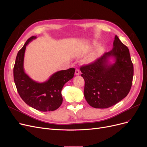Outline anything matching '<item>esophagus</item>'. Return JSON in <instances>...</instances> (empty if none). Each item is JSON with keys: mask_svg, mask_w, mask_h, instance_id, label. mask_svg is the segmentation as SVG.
Wrapping results in <instances>:
<instances>
[{"mask_svg": "<svg viewBox=\"0 0 147 147\" xmlns=\"http://www.w3.org/2000/svg\"><path fill=\"white\" fill-rule=\"evenodd\" d=\"M75 74L76 75H80V70L78 69H75Z\"/></svg>", "mask_w": 147, "mask_h": 147, "instance_id": "esophagus-1", "label": "esophagus"}]
</instances>
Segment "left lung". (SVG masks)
Returning <instances> with one entry per match:
<instances>
[{"mask_svg":"<svg viewBox=\"0 0 147 147\" xmlns=\"http://www.w3.org/2000/svg\"><path fill=\"white\" fill-rule=\"evenodd\" d=\"M113 47L94 63L80 67L84 97L96 109H107L117 104L126 97L132 86L134 67L129 49L117 35ZM111 57L114 58L112 64L109 61Z\"/></svg>","mask_w":147,"mask_h":147,"instance_id":"8db88e82","label":"left lung"}]
</instances>
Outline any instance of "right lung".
Here are the masks:
<instances>
[{
  "label": "right lung",
  "mask_w": 147,
  "mask_h": 147,
  "mask_svg": "<svg viewBox=\"0 0 147 147\" xmlns=\"http://www.w3.org/2000/svg\"><path fill=\"white\" fill-rule=\"evenodd\" d=\"M36 38L35 36L30 37L18 53L13 68V77L17 91L26 104L41 112H50L58 109L63 103L62 89L74 77L75 69L56 72L43 83L31 79L24 70V53L26 46Z\"/></svg>",
  "instance_id": "right-lung-1"
}]
</instances>
